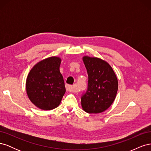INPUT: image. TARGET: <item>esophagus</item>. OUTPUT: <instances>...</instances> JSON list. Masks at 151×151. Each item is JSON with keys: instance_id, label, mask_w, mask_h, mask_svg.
<instances>
[{"instance_id": "obj_1", "label": "esophagus", "mask_w": 151, "mask_h": 151, "mask_svg": "<svg viewBox=\"0 0 151 151\" xmlns=\"http://www.w3.org/2000/svg\"><path fill=\"white\" fill-rule=\"evenodd\" d=\"M66 90L67 91H69V92H74V87L70 85H66Z\"/></svg>"}]
</instances>
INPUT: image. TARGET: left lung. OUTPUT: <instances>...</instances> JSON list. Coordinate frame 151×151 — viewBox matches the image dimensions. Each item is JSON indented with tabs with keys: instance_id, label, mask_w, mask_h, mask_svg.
I'll list each match as a JSON object with an SVG mask.
<instances>
[{
	"instance_id": "obj_1",
	"label": "left lung",
	"mask_w": 151,
	"mask_h": 151,
	"mask_svg": "<svg viewBox=\"0 0 151 151\" xmlns=\"http://www.w3.org/2000/svg\"><path fill=\"white\" fill-rule=\"evenodd\" d=\"M83 60L88 74V88L81 98L83 110L88 113L106 111L115 101L118 83L111 65L98 57L84 56Z\"/></svg>"
}]
</instances>
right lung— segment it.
<instances>
[{
  "label": "right lung",
  "instance_id": "right-lung-1",
  "mask_svg": "<svg viewBox=\"0 0 151 151\" xmlns=\"http://www.w3.org/2000/svg\"><path fill=\"white\" fill-rule=\"evenodd\" d=\"M61 58L50 57L38 62L30 70L26 89L31 102L39 109L52 110L59 106L66 89L60 72Z\"/></svg>",
  "mask_w": 151,
  "mask_h": 151
}]
</instances>
